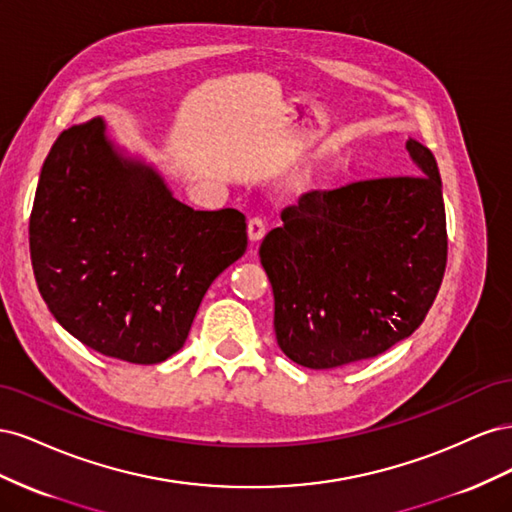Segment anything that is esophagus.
Masks as SVG:
<instances>
[{"instance_id":"obj_1","label":"esophagus","mask_w":512,"mask_h":512,"mask_svg":"<svg viewBox=\"0 0 512 512\" xmlns=\"http://www.w3.org/2000/svg\"><path fill=\"white\" fill-rule=\"evenodd\" d=\"M265 232H267V224L262 218H252L247 222V235H250L254 243H258L262 237H265Z\"/></svg>"}]
</instances>
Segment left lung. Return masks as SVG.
I'll return each mask as SVG.
<instances>
[{
	"instance_id": "left-lung-1",
	"label": "left lung",
	"mask_w": 512,
	"mask_h": 512,
	"mask_svg": "<svg viewBox=\"0 0 512 512\" xmlns=\"http://www.w3.org/2000/svg\"><path fill=\"white\" fill-rule=\"evenodd\" d=\"M421 175L305 192L260 245L282 352L309 369L371 359L410 337L446 269V215L433 153L406 143Z\"/></svg>"
}]
</instances>
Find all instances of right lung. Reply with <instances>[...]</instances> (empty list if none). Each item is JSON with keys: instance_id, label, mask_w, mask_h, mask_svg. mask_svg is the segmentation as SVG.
<instances>
[{"instance_id": "obj_1", "label": "right lung", "mask_w": 512, "mask_h": 512, "mask_svg": "<svg viewBox=\"0 0 512 512\" xmlns=\"http://www.w3.org/2000/svg\"><path fill=\"white\" fill-rule=\"evenodd\" d=\"M247 247L237 209L194 211L121 158L100 117L59 134L29 215L36 284L55 320L119 361L181 350L207 288Z\"/></svg>"}]
</instances>
